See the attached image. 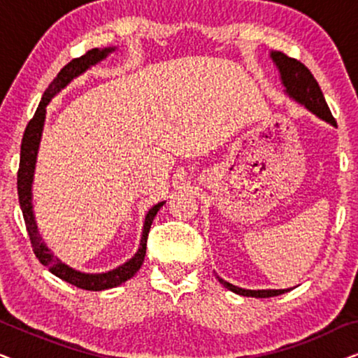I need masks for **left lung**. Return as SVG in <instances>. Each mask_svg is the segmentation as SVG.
I'll use <instances>...</instances> for the list:
<instances>
[{"label":"left lung","mask_w":358,"mask_h":358,"mask_svg":"<svg viewBox=\"0 0 358 358\" xmlns=\"http://www.w3.org/2000/svg\"><path fill=\"white\" fill-rule=\"evenodd\" d=\"M271 58L273 63H275L278 71H280V80L283 87H285L287 94L290 96L292 99H295L298 104L305 106L308 110L320 117V119L337 127L336 119L332 117L329 107L326 104L324 96H322L321 87L315 80V76L311 75V71L308 70L301 62H298L292 57H287L285 53L282 52H271ZM217 278L224 288H228V290L243 296L271 298L292 290V288H285V290H246V288H239L236 285H233V283L223 280V278Z\"/></svg>","instance_id":"8db88e82"}]
</instances>
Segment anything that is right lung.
I'll list each match as a JSON object with an SVG mask.
<instances>
[{"label": "right lung", "instance_id": "obj_1", "mask_svg": "<svg viewBox=\"0 0 358 358\" xmlns=\"http://www.w3.org/2000/svg\"><path fill=\"white\" fill-rule=\"evenodd\" d=\"M114 47L109 48H92V50L86 52L85 55L80 58H73V60L65 65L58 73L55 80H53L48 87L43 92L41 104H38L36 114L29 122L26 127V131H24L22 143H21V161H19V171H17V195H19V203H21V210L24 215V222H26V228L29 233V239H31V244L34 248V252L38 261H41L43 266L48 267L53 275H57L62 280H65L71 285L78 288H83V290H91V292H101L107 290V288H114L120 283H124L135 275L141 267V264L145 261L146 254V239H148V233L151 228V223L158 213V210L163 207L164 202H159L153 205L150 208V212L146 213L145 217V224H143V233H141V241L138 251L135 252V256L122 264L114 271L104 272V273H85L80 271H75L66 264H63L57 256H53L50 249L45 246V243L42 241V236L38 234L36 217H34L32 210V180H34V171H36V161H37V151L38 145H41V136L43 130V122H45V112H47V104L50 102L53 97H55L58 92H60L63 87H66L73 81V78L80 76L81 73H85L87 68H91L96 63L109 55V53L114 52Z\"/></svg>", "mask_w": 358, "mask_h": 358}]
</instances>
